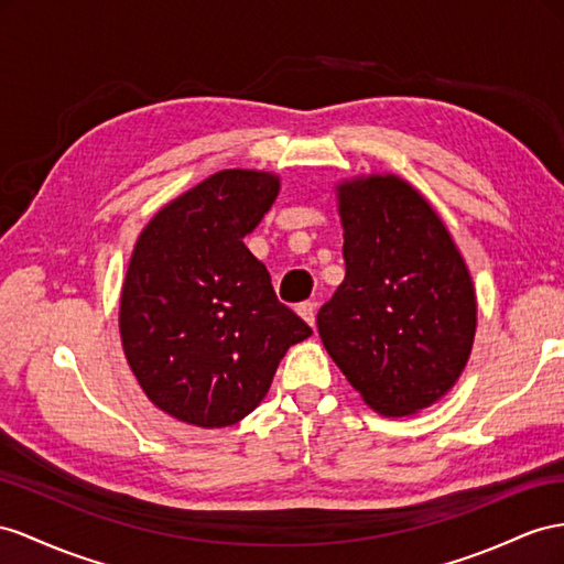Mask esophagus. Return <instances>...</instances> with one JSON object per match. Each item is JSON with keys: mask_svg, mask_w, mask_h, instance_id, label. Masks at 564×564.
I'll return each instance as SVG.
<instances>
[{"mask_svg": "<svg viewBox=\"0 0 564 564\" xmlns=\"http://www.w3.org/2000/svg\"><path fill=\"white\" fill-rule=\"evenodd\" d=\"M297 314L314 328V322H316V305H314V302H302V305L297 307Z\"/></svg>", "mask_w": 564, "mask_h": 564, "instance_id": "esophagus-1", "label": "esophagus"}]
</instances>
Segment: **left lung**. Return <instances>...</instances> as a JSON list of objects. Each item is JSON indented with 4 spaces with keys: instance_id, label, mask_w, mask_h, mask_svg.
I'll list each match as a JSON object with an SVG mask.
<instances>
[{
    "instance_id": "8db88e82",
    "label": "left lung",
    "mask_w": 564,
    "mask_h": 564,
    "mask_svg": "<svg viewBox=\"0 0 564 564\" xmlns=\"http://www.w3.org/2000/svg\"><path fill=\"white\" fill-rule=\"evenodd\" d=\"M345 279L316 314L326 352L383 416L431 408L465 371L476 293L438 212L395 173L336 183Z\"/></svg>"
}]
</instances>
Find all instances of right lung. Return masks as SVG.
<instances>
[{
    "label": "right lung",
    "instance_id": "obj_1",
    "mask_svg": "<svg viewBox=\"0 0 564 564\" xmlns=\"http://www.w3.org/2000/svg\"><path fill=\"white\" fill-rule=\"evenodd\" d=\"M279 191L276 173L216 171L166 202L135 240L119 300L123 355L152 405L183 424L245 420L288 348L312 336L242 242Z\"/></svg>",
    "mask_w": 564,
    "mask_h": 564
}]
</instances>
